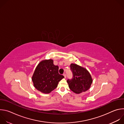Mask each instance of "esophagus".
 I'll list each match as a JSON object with an SVG mask.
<instances>
[{
  "label": "esophagus",
  "instance_id": "esophagus-1",
  "mask_svg": "<svg viewBox=\"0 0 124 124\" xmlns=\"http://www.w3.org/2000/svg\"><path fill=\"white\" fill-rule=\"evenodd\" d=\"M63 76H64V77L65 78H66V75L65 74H63Z\"/></svg>",
  "mask_w": 124,
  "mask_h": 124
}]
</instances>
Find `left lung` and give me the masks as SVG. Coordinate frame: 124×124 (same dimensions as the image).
Returning a JSON list of instances; mask_svg holds the SVG:
<instances>
[{
    "mask_svg": "<svg viewBox=\"0 0 124 124\" xmlns=\"http://www.w3.org/2000/svg\"><path fill=\"white\" fill-rule=\"evenodd\" d=\"M73 77L67 82L70 89L76 94L85 92L89 89L93 82L91 76L88 70L76 64L70 65Z\"/></svg>",
    "mask_w": 124,
    "mask_h": 124,
    "instance_id": "left-lung-1",
    "label": "left lung"
}]
</instances>
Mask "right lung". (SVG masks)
I'll return each mask as SVG.
<instances>
[{"mask_svg":"<svg viewBox=\"0 0 124 124\" xmlns=\"http://www.w3.org/2000/svg\"><path fill=\"white\" fill-rule=\"evenodd\" d=\"M59 67L54 64L52 59L41 61L35 69L32 77L34 87L45 94H48L57 87L64 77L58 73Z\"/></svg>","mask_w":124,"mask_h":124,"instance_id":"add662e5","label":"right lung"}]
</instances>
